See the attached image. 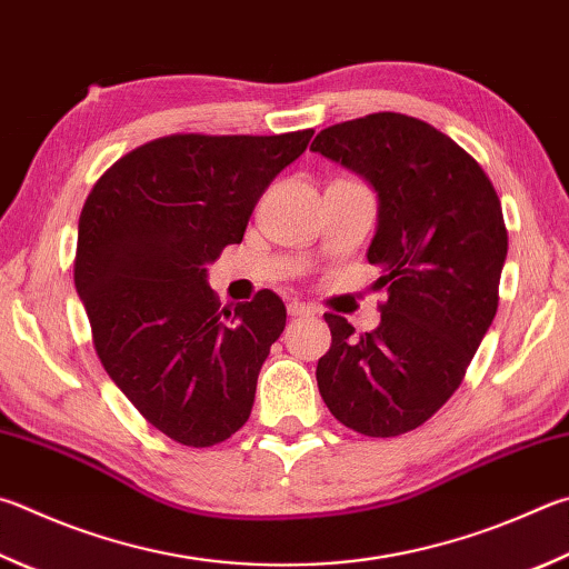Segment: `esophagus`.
<instances>
[{
    "instance_id": "1",
    "label": "esophagus",
    "mask_w": 569,
    "mask_h": 569,
    "mask_svg": "<svg viewBox=\"0 0 569 569\" xmlns=\"http://www.w3.org/2000/svg\"><path fill=\"white\" fill-rule=\"evenodd\" d=\"M288 316L308 318V316H316V308L313 306H306L301 301H291V303H288Z\"/></svg>"
}]
</instances>
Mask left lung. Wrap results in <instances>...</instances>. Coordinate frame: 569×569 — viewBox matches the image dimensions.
Wrapping results in <instances>:
<instances>
[{
  "instance_id": "1",
  "label": "left lung",
  "mask_w": 569,
  "mask_h": 569,
  "mask_svg": "<svg viewBox=\"0 0 569 569\" xmlns=\"http://www.w3.org/2000/svg\"><path fill=\"white\" fill-rule=\"evenodd\" d=\"M311 151L378 191L368 261L383 268L378 286H388L370 333L323 316L330 348L318 360V390L346 428L396 438L446 406L498 313L508 256L502 206L468 151L406 113L333 123Z\"/></svg>"
}]
</instances>
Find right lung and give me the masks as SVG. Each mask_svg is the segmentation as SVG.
I'll return each mask as SVG.
<instances>
[{
	"instance_id": "add662e5",
	"label": "right lung",
	"mask_w": 569,
	"mask_h": 569,
	"mask_svg": "<svg viewBox=\"0 0 569 569\" xmlns=\"http://www.w3.org/2000/svg\"><path fill=\"white\" fill-rule=\"evenodd\" d=\"M311 137L171 133L121 157L87 196L74 286L91 343L131 406L181 446H219L251 416L286 306L266 288L221 308L206 266L241 243L261 193Z\"/></svg>"
}]
</instances>
